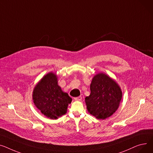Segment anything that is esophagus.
Returning a JSON list of instances; mask_svg holds the SVG:
<instances>
[{
    "instance_id": "1",
    "label": "esophagus",
    "mask_w": 153,
    "mask_h": 153,
    "mask_svg": "<svg viewBox=\"0 0 153 153\" xmlns=\"http://www.w3.org/2000/svg\"><path fill=\"white\" fill-rule=\"evenodd\" d=\"M82 100V96H78V97H76L74 98V100L75 101H81Z\"/></svg>"
}]
</instances>
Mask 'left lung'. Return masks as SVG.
Instances as JSON below:
<instances>
[{"label":"left lung","instance_id":"left-lung-1","mask_svg":"<svg viewBox=\"0 0 153 153\" xmlns=\"http://www.w3.org/2000/svg\"><path fill=\"white\" fill-rule=\"evenodd\" d=\"M91 93L85 97L88 112L97 119L109 117L118 109L122 98L120 86L109 76L99 73L90 85Z\"/></svg>","mask_w":153,"mask_h":153}]
</instances>
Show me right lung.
I'll use <instances>...</instances> for the list:
<instances>
[{"label": "right lung", "instance_id": "right-lung-1", "mask_svg": "<svg viewBox=\"0 0 153 153\" xmlns=\"http://www.w3.org/2000/svg\"><path fill=\"white\" fill-rule=\"evenodd\" d=\"M35 106L48 118L57 119L67 113L72 99L58 85L56 74L49 72L36 85L33 91Z\"/></svg>", "mask_w": 153, "mask_h": 153}]
</instances>
